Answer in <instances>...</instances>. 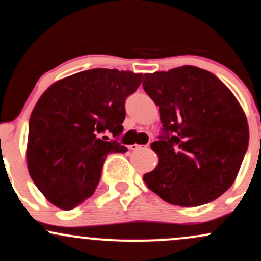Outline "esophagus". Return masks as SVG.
<instances>
[{"label": "esophagus", "instance_id": "34e87169", "mask_svg": "<svg viewBox=\"0 0 261 261\" xmlns=\"http://www.w3.org/2000/svg\"><path fill=\"white\" fill-rule=\"evenodd\" d=\"M142 148H143V145H141V144H132V145H129L130 150H139V149H142Z\"/></svg>", "mask_w": 261, "mask_h": 261}]
</instances>
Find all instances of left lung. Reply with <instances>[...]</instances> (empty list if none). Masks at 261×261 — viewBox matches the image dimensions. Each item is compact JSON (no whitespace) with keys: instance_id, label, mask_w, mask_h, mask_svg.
<instances>
[{"instance_id":"1","label":"left lung","mask_w":261,"mask_h":261,"mask_svg":"<svg viewBox=\"0 0 261 261\" xmlns=\"http://www.w3.org/2000/svg\"><path fill=\"white\" fill-rule=\"evenodd\" d=\"M143 88L163 124L150 144L158 165L143 176L145 184L173 205L219 198L234 183L249 144L248 120L237 98L217 75L194 66L144 74Z\"/></svg>"}]
</instances>
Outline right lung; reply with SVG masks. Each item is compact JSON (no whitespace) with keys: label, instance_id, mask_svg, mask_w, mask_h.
I'll return each instance as SVG.
<instances>
[{"label":"right lung","instance_id":"right-lung-1","mask_svg":"<svg viewBox=\"0 0 261 261\" xmlns=\"http://www.w3.org/2000/svg\"><path fill=\"white\" fill-rule=\"evenodd\" d=\"M141 73L94 68L57 81L33 108L27 168L36 187L57 208L69 210L94 193L109 153L127 148L108 141L123 132L124 103Z\"/></svg>","mask_w":261,"mask_h":261}]
</instances>
